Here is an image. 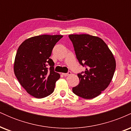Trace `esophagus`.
<instances>
[{
  "mask_svg": "<svg viewBox=\"0 0 131 131\" xmlns=\"http://www.w3.org/2000/svg\"><path fill=\"white\" fill-rule=\"evenodd\" d=\"M62 74L64 76H69V75L71 74V71H68L67 73H62Z\"/></svg>",
  "mask_w": 131,
  "mask_h": 131,
  "instance_id": "obj_1",
  "label": "esophagus"
}]
</instances>
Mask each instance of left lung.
<instances>
[{"mask_svg": "<svg viewBox=\"0 0 131 131\" xmlns=\"http://www.w3.org/2000/svg\"><path fill=\"white\" fill-rule=\"evenodd\" d=\"M79 63L85 71L78 73L79 83L73 88L76 95L85 99L97 97L108 88L116 69V61L106 43L89 34H70Z\"/></svg>", "mask_w": 131, "mask_h": 131, "instance_id": "obj_1", "label": "left lung"}]
</instances>
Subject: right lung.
I'll return each mask as SVG.
<instances>
[{
    "instance_id": "add662e5",
    "label": "right lung",
    "mask_w": 131,
    "mask_h": 131,
    "mask_svg": "<svg viewBox=\"0 0 131 131\" xmlns=\"http://www.w3.org/2000/svg\"><path fill=\"white\" fill-rule=\"evenodd\" d=\"M62 37L44 34L30 37L18 49L15 74L23 88L36 98H43L52 94L60 77L54 71V62L50 57L55 45Z\"/></svg>"
}]
</instances>
